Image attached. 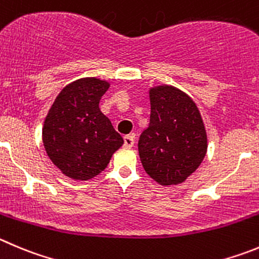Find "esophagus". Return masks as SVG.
Listing matches in <instances>:
<instances>
[{"mask_svg": "<svg viewBox=\"0 0 259 259\" xmlns=\"http://www.w3.org/2000/svg\"><path fill=\"white\" fill-rule=\"evenodd\" d=\"M124 146L130 148L134 146V135H125L124 137Z\"/></svg>", "mask_w": 259, "mask_h": 259, "instance_id": "1", "label": "esophagus"}]
</instances>
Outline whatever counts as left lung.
I'll list each match as a JSON object with an SVG mask.
<instances>
[{
	"label": "left lung",
	"instance_id": "obj_1",
	"mask_svg": "<svg viewBox=\"0 0 259 259\" xmlns=\"http://www.w3.org/2000/svg\"><path fill=\"white\" fill-rule=\"evenodd\" d=\"M149 98V125L138 142L142 165L158 184H180L206 156L207 134L199 110L174 87L151 89Z\"/></svg>",
	"mask_w": 259,
	"mask_h": 259
}]
</instances>
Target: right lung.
Instances as JSON below:
<instances>
[{
  "mask_svg": "<svg viewBox=\"0 0 259 259\" xmlns=\"http://www.w3.org/2000/svg\"><path fill=\"white\" fill-rule=\"evenodd\" d=\"M108 87L100 79H79L62 89L46 117L42 130L46 152L62 174L75 180L98 175L124 143L100 110Z\"/></svg>",
  "mask_w": 259,
  "mask_h": 259,
  "instance_id": "1",
  "label": "right lung"
}]
</instances>
